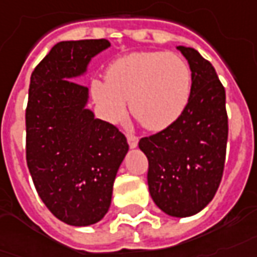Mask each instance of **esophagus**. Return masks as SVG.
I'll use <instances>...</instances> for the list:
<instances>
[{"label":"esophagus","instance_id":"obj_1","mask_svg":"<svg viewBox=\"0 0 257 257\" xmlns=\"http://www.w3.org/2000/svg\"><path fill=\"white\" fill-rule=\"evenodd\" d=\"M126 139H128V143L131 148H136V146H138V136L128 134V135H126Z\"/></svg>","mask_w":257,"mask_h":257}]
</instances>
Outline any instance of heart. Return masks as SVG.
<instances>
[{
    "label": "heart",
    "instance_id": "b5f03b06",
    "mask_svg": "<svg viewBox=\"0 0 257 257\" xmlns=\"http://www.w3.org/2000/svg\"><path fill=\"white\" fill-rule=\"evenodd\" d=\"M191 70L176 53L138 52L116 59L106 80H92L91 95L108 121L129 111L149 131L170 126L183 114L191 94Z\"/></svg>",
    "mask_w": 257,
    "mask_h": 257
}]
</instances>
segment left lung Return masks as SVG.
Masks as SVG:
<instances>
[{"mask_svg": "<svg viewBox=\"0 0 257 257\" xmlns=\"http://www.w3.org/2000/svg\"><path fill=\"white\" fill-rule=\"evenodd\" d=\"M191 70L187 106L170 126L139 141L149 162L148 186L155 204L172 216L205 208L222 179L228 141L225 88L212 64L195 49L177 48Z\"/></svg>", "mask_w": 257, "mask_h": 257, "instance_id": "left-lung-1", "label": "left lung"}]
</instances>
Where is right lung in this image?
Listing matches in <instances>:
<instances>
[{
    "label": "right lung",
    "mask_w": 257,
    "mask_h": 257,
    "mask_svg": "<svg viewBox=\"0 0 257 257\" xmlns=\"http://www.w3.org/2000/svg\"><path fill=\"white\" fill-rule=\"evenodd\" d=\"M106 39L59 42L31 76L26 105V163L53 215L73 226L98 222L129 146L109 122L85 108L88 88L74 81Z\"/></svg>",
    "instance_id": "right-lung-1"
}]
</instances>
